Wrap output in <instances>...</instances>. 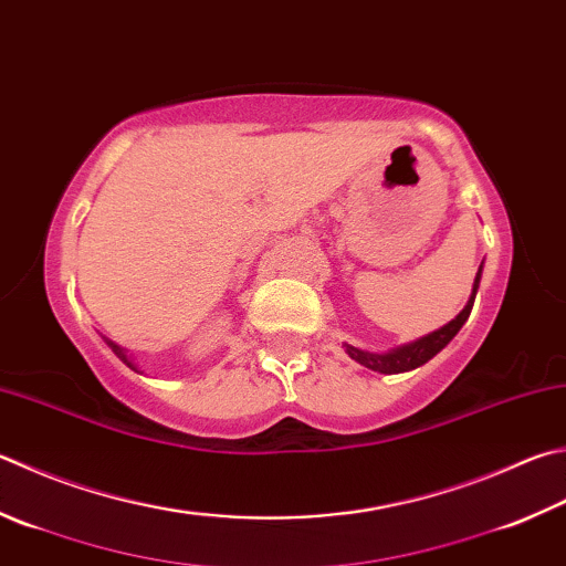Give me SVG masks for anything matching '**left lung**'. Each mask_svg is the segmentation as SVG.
<instances>
[{
  "instance_id": "8db88e82",
  "label": "left lung",
  "mask_w": 566,
  "mask_h": 566,
  "mask_svg": "<svg viewBox=\"0 0 566 566\" xmlns=\"http://www.w3.org/2000/svg\"><path fill=\"white\" fill-rule=\"evenodd\" d=\"M481 275H483V263H481V269H478V273H475L473 291H471V297H468L465 307L451 319V323H446L443 327L433 329V333L423 335L419 339H413V343H407V345H401V347H394L389 352H369V349H359L355 345L343 343L345 352H347L352 359L359 361L361 367H367L371 371H379V375H401V371H411L416 367L426 365V361L439 355V352L458 335V329L465 325L468 315H471V311H473L478 285H481Z\"/></svg>"
}]
</instances>
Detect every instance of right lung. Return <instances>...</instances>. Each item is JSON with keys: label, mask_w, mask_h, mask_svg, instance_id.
Segmentation results:
<instances>
[{"label": "right lung", "mask_w": 566, "mask_h": 566, "mask_svg": "<svg viewBox=\"0 0 566 566\" xmlns=\"http://www.w3.org/2000/svg\"><path fill=\"white\" fill-rule=\"evenodd\" d=\"M105 339V345H108L113 352H115V355L117 357H120L123 361H125V365L127 367H130L133 371H140V369H137V365H135V361H133V357L130 355H127V349L125 347H120V345H117V343H113V339H108V337H103Z\"/></svg>", "instance_id": "right-lung-1"}]
</instances>
